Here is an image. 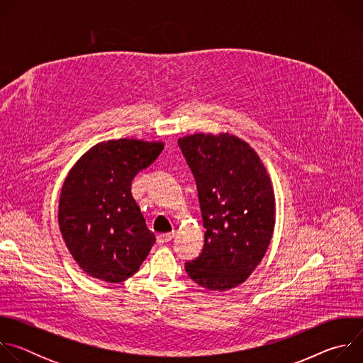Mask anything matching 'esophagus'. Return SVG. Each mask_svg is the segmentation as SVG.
I'll use <instances>...</instances> for the list:
<instances>
[{"label": "esophagus", "instance_id": "1", "mask_svg": "<svg viewBox=\"0 0 363 363\" xmlns=\"http://www.w3.org/2000/svg\"><path fill=\"white\" fill-rule=\"evenodd\" d=\"M174 235H175V233L160 234V235H158V238H157V241H158V244H165V242H169V241H172Z\"/></svg>", "mask_w": 363, "mask_h": 363}]
</instances>
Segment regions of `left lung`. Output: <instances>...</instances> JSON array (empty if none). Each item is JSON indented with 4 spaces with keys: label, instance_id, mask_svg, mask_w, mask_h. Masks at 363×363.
I'll return each mask as SVG.
<instances>
[{
    "label": "left lung",
    "instance_id": "8db88e82",
    "mask_svg": "<svg viewBox=\"0 0 363 363\" xmlns=\"http://www.w3.org/2000/svg\"><path fill=\"white\" fill-rule=\"evenodd\" d=\"M178 145L195 177L206 230L202 252L185 270L206 290H230L250 277L272 241V179L257 152L228 132L188 135Z\"/></svg>",
    "mask_w": 363,
    "mask_h": 363
}]
</instances>
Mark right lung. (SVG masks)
I'll return each instance as SVG.
<instances>
[{
	"label": "right lung",
	"mask_w": 363,
	"mask_h": 363,
	"mask_svg": "<svg viewBox=\"0 0 363 363\" xmlns=\"http://www.w3.org/2000/svg\"><path fill=\"white\" fill-rule=\"evenodd\" d=\"M164 142L112 139L90 147L65 179L59 227L67 250L90 277L121 283L133 276L152 245L130 192L136 174L160 157Z\"/></svg>",
	"instance_id": "obj_1"
}]
</instances>
